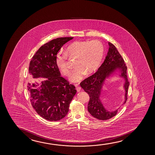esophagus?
<instances>
[{"mask_svg": "<svg viewBox=\"0 0 155 155\" xmlns=\"http://www.w3.org/2000/svg\"><path fill=\"white\" fill-rule=\"evenodd\" d=\"M74 86H75V87H76V90L77 92L81 91V87L79 86L78 84H74Z\"/></svg>", "mask_w": 155, "mask_h": 155, "instance_id": "esophagus-1", "label": "esophagus"}]
</instances>
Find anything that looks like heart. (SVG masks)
<instances>
[{
    "instance_id": "obj_1",
    "label": "heart",
    "mask_w": 155,
    "mask_h": 155,
    "mask_svg": "<svg viewBox=\"0 0 155 155\" xmlns=\"http://www.w3.org/2000/svg\"><path fill=\"white\" fill-rule=\"evenodd\" d=\"M104 54V45L99 40L75 41L71 43L66 53H58L56 64L61 72L68 76L71 69L68 63V57L76 59V68L70 74V81L79 82L87 72L90 74L95 71L101 64Z\"/></svg>"
}]
</instances>
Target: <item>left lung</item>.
I'll use <instances>...</instances> for the list:
<instances>
[{"instance_id": "8db88e82", "label": "left lung", "mask_w": 155, "mask_h": 155, "mask_svg": "<svg viewBox=\"0 0 155 155\" xmlns=\"http://www.w3.org/2000/svg\"><path fill=\"white\" fill-rule=\"evenodd\" d=\"M108 45L109 49L104 62L94 74L85 79L80 84L82 88L89 94L88 112L93 117L101 120L110 119L116 115L117 113V110L112 112L106 110L100 100L102 85L105 78L117 69H120V76L125 79L124 85L125 91V101L123 104L127 101V91L130 85L127 74V67L124 60L114 45L110 42H108Z\"/></svg>"}]
</instances>
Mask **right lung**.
Listing matches in <instances>:
<instances>
[{
  "instance_id": "right-lung-1",
  "label": "right lung",
  "mask_w": 155,
  "mask_h": 155,
  "mask_svg": "<svg viewBox=\"0 0 155 155\" xmlns=\"http://www.w3.org/2000/svg\"><path fill=\"white\" fill-rule=\"evenodd\" d=\"M73 38H59L46 43L36 51L30 61V81L39 77L47 78L39 87L38 84L28 82L30 101L37 113L48 121H59L66 117L76 93L74 85L61 76L56 64L58 51Z\"/></svg>"
}]
</instances>
